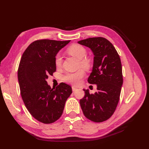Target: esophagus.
I'll use <instances>...</instances> for the list:
<instances>
[{
	"mask_svg": "<svg viewBox=\"0 0 149 149\" xmlns=\"http://www.w3.org/2000/svg\"><path fill=\"white\" fill-rule=\"evenodd\" d=\"M77 89H78L76 88H75V87H74V86H72V91H73V92L76 91Z\"/></svg>",
	"mask_w": 149,
	"mask_h": 149,
	"instance_id": "1",
	"label": "esophagus"
}]
</instances>
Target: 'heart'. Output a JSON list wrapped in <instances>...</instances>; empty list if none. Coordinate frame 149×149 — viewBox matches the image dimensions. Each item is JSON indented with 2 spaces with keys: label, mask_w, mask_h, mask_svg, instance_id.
I'll use <instances>...</instances> for the list:
<instances>
[{
  "label": "heart",
  "mask_w": 149,
  "mask_h": 149,
  "mask_svg": "<svg viewBox=\"0 0 149 149\" xmlns=\"http://www.w3.org/2000/svg\"><path fill=\"white\" fill-rule=\"evenodd\" d=\"M68 52L71 55L77 58L79 60V66H81L85 69H89L91 66V60L89 58L85 57L86 56L87 51L86 48L78 44H74L70 47L68 49ZM62 58L60 54H57L55 58V63L56 67H60L61 64ZM85 75L84 71L80 69L74 73H68L64 76V79L67 83L73 84L74 86L79 85L81 79Z\"/></svg>",
  "instance_id": "obj_1"
}]
</instances>
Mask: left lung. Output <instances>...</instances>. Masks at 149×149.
Returning <instances> with one entry per match:
<instances>
[{"label":"left lung","instance_id":"left-lung-1","mask_svg":"<svg viewBox=\"0 0 149 149\" xmlns=\"http://www.w3.org/2000/svg\"><path fill=\"white\" fill-rule=\"evenodd\" d=\"M78 43L89 48L94 54L88 81L96 84L97 89L94 94L83 89L85 94L79 101L80 106L86 118L101 123L111 118L119 102L123 83L120 57L113 45L104 38H89Z\"/></svg>","mask_w":149,"mask_h":149}]
</instances>
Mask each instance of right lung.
<instances>
[{
  "instance_id": "obj_1",
  "label": "right lung",
  "mask_w": 149,
  "mask_h": 149,
  "mask_svg": "<svg viewBox=\"0 0 149 149\" xmlns=\"http://www.w3.org/2000/svg\"><path fill=\"white\" fill-rule=\"evenodd\" d=\"M68 41L39 40L31 43L22 56L18 69L20 94L30 114L44 124L57 120L72 93L70 85L61 83L52 88L47 81L56 71L55 58Z\"/></svg>"
}]
</instances>
